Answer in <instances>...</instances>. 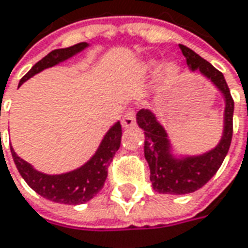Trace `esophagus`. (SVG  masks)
I'll return each instance as SVG.
<instances>
[{
	"label": "esophagus",
	"instance_id": "esophagus-1",
	"mask_svg": "<svg viewBox=\"0 0 248 248\" xmlns=\"http://www.w3.org/2000/svg\"><path fill=\"white\" fill-rule=\"evenodd\" d=\"M136 124V115H134V112H133L132 109H129L126 114L122 118V126H124V129H129V127H132Z\"/></svg>",
	"mask_w": 248,
	"mask_h": 248
}]
</instances>
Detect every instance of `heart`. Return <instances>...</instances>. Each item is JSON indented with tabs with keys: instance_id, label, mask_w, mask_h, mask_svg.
I'll return each mask as SVG.
<instances>
[{
	"instance_id": "heart-1",
	"label": "heart",
	"mask_w": 248,
	"mask_h": 248,
	"mask_svg": "<svg viewBox=\"0 0 248 248\" xmlns=\"http://www.w3.org/2000/svg\"><path fill=\"white\" fill-rule=\"evenodd\" d=\"M158 66V59H148V60H144L141 63L140 71L142 74H152L154 71L158 70L156 82H158L159 86H165V85H169V83H173V82L178 79V77L181 74V67L174 60H167L160 65L159 69L157 68Z\"/></svg>"
}]
</instances>
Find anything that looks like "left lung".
I'll list each match as a JSON object with an SVG mask.
<instances>
[{"label":"left lung","instance_id":"left-lung-1","mask_svg":"<svg viewBox=\"0 0 248 248\" xmlns=\"http://www.w3.org/2000/svg\"><path fill=\"white\" fill-rule=\"evenodd\" d=\"M186 59L189 71H198L222 94L225 101L222 136L218 144L199 155H175L166 129L158 121L152 109H141L136 121L144 132V156L148 162L152 188L159 193L185 195L198 191L217 173L231 147L233 133V100L224 75L198 53L185 45H180Z\"/></svg>","mask_w":248,"mask_h":248}]
</instances>
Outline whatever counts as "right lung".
I'll use <instances>...</instances> for the list:
<instances>
[{
  "instance_id": "1",
  "label": "right lung",
  "mask_w": 248,
  "mask_h": 248,
  "mask_svg": "<svg viewBox=\"0 0 248 248\" xmlns=\"http://www.w3.org/2000/svg\"><path fill=\"white\" fill-rule=\"evenodd\" d=\"M88 46V42H81L70 47L52 50L23 77L19 82V86H22L24 82L30 79L35 74L63 63L71 59L73 56L81 53ZM121 137L122 127L118 121L108 129L96 152L86 163H83L78 169L62 174H46L38 171L29 162L17 156L12 147L11 152L15 165L20 175L24 178V181L29 184L31 189H34L42 198L63 204H82L93 199L104 186L108 174V165L111 163L116 151L119 150Z\"/></svg>"
}]
</instances>
